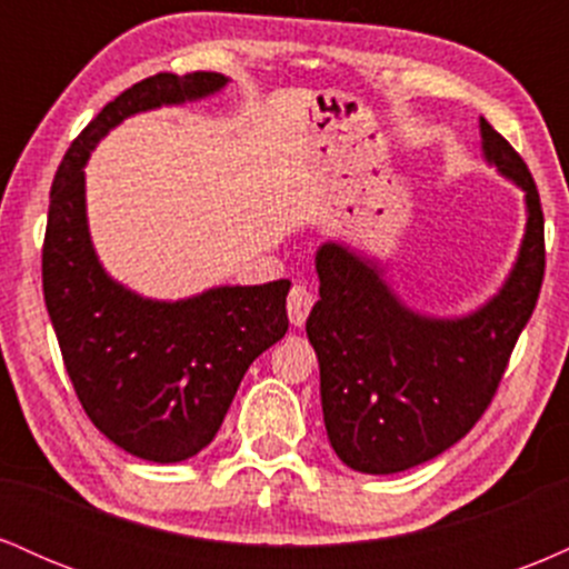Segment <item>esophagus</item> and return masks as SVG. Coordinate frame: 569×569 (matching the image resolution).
I'll return each mask as SVG.
<instances>
[{"label":"esophagus","mask_w":569,"mask_h":569,"mask_svg":"<svg viewBox=\"0 0 569 569\" xmlns=\"http://www.w3.org/2000/svg\"><path fill=\"white\" fill-rule=\"evenodd\" d=\"M312 302H316V297L307 291V286H293V289L289 291V302H286L289 321L293 326H305L307 316H310V310H312Z\"/></svg>","instance_id":"obj_1"}]
</instances>
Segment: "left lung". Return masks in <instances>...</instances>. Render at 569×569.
Masks as SVG:
<instances>
[{
    "mask_svg": "<svg viewBox=\"0 0 569 569\" xmlns=\"http://www.w3.org/2000/svg\"><path fill=\"white\" fill-rule=\"evenodd\" d=\"M479 128L485 160L527 206L519 257L487 305L460 318L422 316L396 297L375 259L335 240L316 253L321 299L307 337L321 367L326 433L352 471H409L460 441L492 401L538 302L546 272L538 187L485 117Z\"/></svg>",
    "mask_w": 569,
    "mask_h": 569,
    "instance_id": "obj_1",
    "label": "left lung"
}]
</instances>
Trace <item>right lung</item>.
<instances>
[{
    "mask_svg": "<svg viewBox=\"0 0 569 569\" xmlns=\"http://www.w3.org/2000/svg\"><path fill=\"white\" fill-rule=\"evenodd\" d=\"M227 82L217 71H162L136 82L77 136L50 189L42 289L63 367L90 422L149 462H181L213 441L253 358L289 329L291 283L217 286L179 302L126 289L90 240L84 162L128 117L198 101Z\"/></svg>",
    "mask_w": 569,
    "mask_h": 569,
    "instance_id": "add662e5",
    "label": "right lung"
}]
</instances>
